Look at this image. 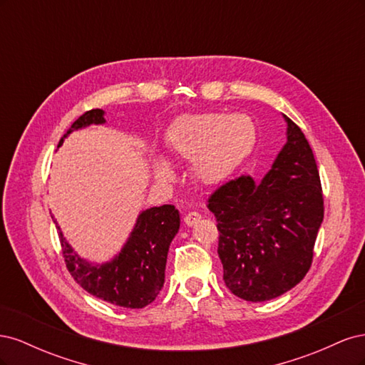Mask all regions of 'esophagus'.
Wrapping results in <instances>:
<instances>
[{"label": "esophagus", "mask_w": 365, "mask_h": 365, "mask_svg": "<svg viewBox=\"0 0 365 365\" xmlns=\"http://www.w3.org/2000/svg\"><path fill=\"white\" fill-rule=\"evenodd\" d=\"M200 220H201V215L196 213V212H190V213H187L184 216V224L187 227H193L195 224L200 222Z\"/></svg>", "instance_id": "obj_1"}]
</instances>
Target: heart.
<instances>
[{
    "label": "heart",
    "instance_id": "heart-1",
    "mask_svg": "<svg viewBox=\"0 0 365 365\" xmlns=\"http://www.w3.org/2000/svg\"><path fill=\"white\" fill-rule=\"evenodd\" d=\"M254 145L256 126L245 114H187L176 118L165 135L169 155L192 158L193 178L204 185L227 180L248 158ZM153 176L158 181H169L172 169L165 161L157 160Z\"/></svg>",
    "mask_w": 365,
    "mask_h": 365
}]
</instances>
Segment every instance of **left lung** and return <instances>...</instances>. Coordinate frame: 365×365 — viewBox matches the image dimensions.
Returning <instances> with one entry per match:
<instances>
[{"label": "left lung", "mask_w": 365, "mask_h": 365, "mask_svg": "<svg viewBox=\"0 0 365 365\" xmlns=\"http://www.w3.org/2000/svg\"><path fill=\"white\" fill-rule=\"evenodd\" d=\"M283 117L286 143L262 181L242 175L220 185L207 205L217 222L227 288L252 303L277 298L304 279L324 217L314 152Z\"/></svg>", "instance_id": "left-lung-1"}]
</instances>
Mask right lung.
Masks as SVG:
<instances>
[{
  "label": "right lung",
  "mask_w": 365,
  "mask_h": 365,
  "mask_svg": "<svg viewBox=\"0 0 365 365\" xmlns=\"http://www.w3.org/2000/svg\"><path fill=\"white\" fill-rule=\"evenodd\" d=\"M103 109H91L77 118L58 148L71 132L91 125H103ZM180 212L173 205L143 210L134 230L117 256L105 263H91L74 252L59 230L65 263L73 279L82 288L103 302L115 306L141 309L155 300L164 284L165 262L170 242L180 230Z\"/></svg>",
  "instance_id": "obj_1"
}]
</instances>
